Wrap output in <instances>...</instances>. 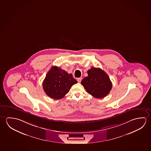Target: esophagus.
I'll return each mask as SVG.
<instances>
[{
  "mask_svg": "<svg viewBox=\"0 0 151 151\" xmlns=\"http://www.w3.org/2000/svg\"><path fill=\"white\" fill-rule=\"evenodd\" d=\"M77 82H78V83H81V81H82V78H77Z\"/></svg>",
  "mask_w": 151,
  "mask_h": 151,
  "instance_id": "34e87169",
  "label": "esophagus"
}]
</instances>
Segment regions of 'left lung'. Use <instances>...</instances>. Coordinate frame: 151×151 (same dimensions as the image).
Masks as SVG:
<instances>
[{"label":"left lung","mask_w":151,"mask_h":151,"mask_svg":"<svg viewBox=\"0 0 151 151\" xmlns=\"http://www.w3.org/2000/svg\"><path fill=\"white\" fill-rule=\"evenodd\" d=\"M88 76L82 79L81 84L88 94L96 99L106 96L112 88L108 75L99 68L91 67L87 72Z\"/></svg>","instance_id":"1"}]
</instances>
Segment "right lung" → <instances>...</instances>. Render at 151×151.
Returning a JSON list of instances; mask_svg holds the SVG:
<instances>
[{"instance_id":"obj_1","label":"right lung","mask_w":151,"mask_h":151,"mask_svg":"<svg viewBox=\"0 0 151 151\" xmlns=\"http://www.w3.org/2000/svg\"><path fill=\"white\" fill-rule=\"evenodd\" d=\"M77 83L72 74L57 66L52 67L45 78L42 86L45 92L52 99L63 98L71 87Z\"/></svg>"}]
</instances>
